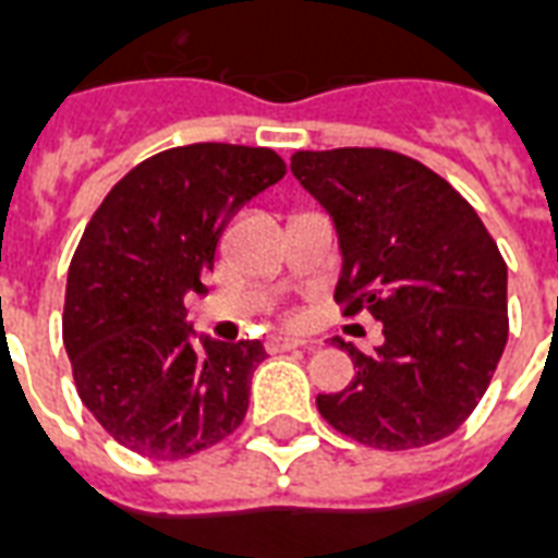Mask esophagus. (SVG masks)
<instances>
[{
    "label": "esophagus",
    "mask_w": 558,
    "mask_h": 558,
    "mask_svg": "<svg viewBox=\"0 0 558 558\" xmlns=\"http://www.w3.org/2000/svg\"><path fill=\"white\" fill-rule=\"evenodd\" d=\"M305 347L303 338H291V335H274L270 341H267V350L270 353H288V350H300Z\"/></svg>",
    "instance_id": "34e87169"
}]
</instances>
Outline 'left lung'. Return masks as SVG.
<instances>
[{"mask_svg":"<svg viewBox=\"0 0 558 558\" xmlns=\"http://www.w3.org/2000/svg\"><path fill=\"white\" fill-rule=\"evenodd\" d=\"M291 173L338 234L335 300L383 324L374 355L341 343L353 383L317 393L329 426L376 450L456 433L500 362L506 264L483 220L429 167L388 149L296 153Z\"/></svg>","mask_w":558,"mask_h":558,"instance_id":"8db88e82","label":"left lung"}]
</instances>
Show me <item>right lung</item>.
<instances>
[{"label": "right lung", "instance_id": "obj_1", "mask_svg": "<svg viewBox=\"0 0 558 558\" xmlns=\"http://www.w3.org/2000/svg\"><path fill=\"white\" fill-rule=\"evenodd\" d=\"M284 175L264 146L191 144L146 158L90 217L66 270L64 347L78 397L132 453L184 459L244 421L262 341L187 324L229 217Z\"/></svg>", "mask_w": 558, "mask_h": 558}]
</instances>
